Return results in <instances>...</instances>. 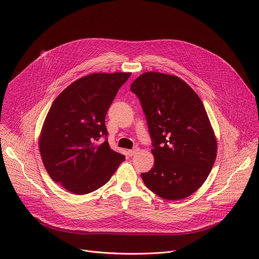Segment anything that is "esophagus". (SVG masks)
Returning a JSON list of instances; mask_svg holds the SVG:
<instances>
[{"mask_svg": "<svg viewBox=\"0 0 259 259\" xmlns=\"http://www.w3.org/2000/svg\"><path fill=\"white\" fill-rule=\"evenodd\" d=\"M138 151H139V148L135 147L134 149H132V150H128V155L129 156H133V155H135V154L138 153Z\"/></svg>", "mask_w": 259, "mask_h": 259, "instance_id": "34e87169", "label": "esophagus"}]
</instances>
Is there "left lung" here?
Here are the masks:
<instances>
[{"label":"left lung","mask_w":259,"mask_h":259,"mask_svg":"<svg viewBox=\"0 0 259 259\" xmlns=\"http://www.w3.org/2000/svg\"><path fill=\"white\" fill-rule=\"evenodd\" d=\"M152 140L154 165L142 173L152 192L168 200L194 193L214 165L217 144L198 95L178 76L145 72L131 84Z\"/></svg>","instance_id":"8db88e82"}]
</instances>
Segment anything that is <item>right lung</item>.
Returning <instances> with one entry per match:
<instances>
[{"instance_id": "1", "label": "right lung", "mask_w": 259, "mask_h": 259, "mask_svg": "<svg viewBox=\"0 0 259 259\" xmlns=\"http://www.w3.org/2000/svg\"><path fill=\"white\" fill-rule=\"evenodd\" d=\"M130 75H86L60 93L49 109L39 137V153L50 178L73 194L98 190L125 160L109 146L105 117Z\"/></svg>"}]
</instances>
